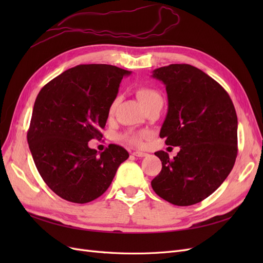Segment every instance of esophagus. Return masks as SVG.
Instances as JSON below:
<instances>
[{"mask_svg": "<svg viewBox=\"0 0 263 263\" xmlns=\"http://www.w3.org/2000/svg\"><path fill=\"white\" fill-rule=\"evenodd\" d=\"M133 155H134L135 157H139V158L147 157V156H148L146 153H141V151H138V150H136V151H133Z\"/></svg>", "mask_w": 263, "mask_h": 263, "instance_id": "1", "label": "esophagus"}]
</instances>
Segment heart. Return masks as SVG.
<instances>
[{"label":"heart","instance_id":"1","mask_svg":"<svg viewBox=\"0 0 263 263\" xmlns=\"http://www.w3.org/2000/svg\"><path fill=\"white\" fill-rule=\"evenodd\" d=\"M136 95L137 99L139 100V102L142 104L145 108H148L150 105H153L154 103H156L157 101L162 100L161 95L159 94L156 90L151 89V87H138L136 90ZM117 101L115 100L112 104H110L109 107V113H113L115 106H116ZM146 136L145 133L142 132H136V130H128L124 134H122L119 136V139H122L126 144H129L133 146H141L142 140H144Z\"/></svg>","mask_w":263,"mask_h":263}]
</instances>
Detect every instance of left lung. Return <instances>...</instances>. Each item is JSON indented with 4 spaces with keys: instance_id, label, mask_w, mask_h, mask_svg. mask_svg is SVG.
<instances>
[{
    "instance_id": "obj_1",
    "label": "left lung",
    "mask_w": 263,
    "mask_h": 263,
    "mask_svg": "<svg viewBox=\"0 0 263 263\" xmlns=\"http://www.w3.org/2000/svg\"><path fill=\"white\" fill-rule=\"evenodd\" d=\"M164 83L168 114L160 130L165 144L180 146L173 159L160 150V173L151 181L155 192L178 206L200 203L216 191L237 157V114L226 90L186 63L154 70Z\"/></svg>"
}]
</instances>
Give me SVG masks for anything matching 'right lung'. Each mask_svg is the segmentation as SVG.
Returning <instances> with one entry per match:
<instances>
[{
    "mask_svg": "<svg viewBox=\"0 0 263 263\" xmlns=\"http://www.w3.org/2000/svg\"><path fill=\"white\" fill-rule=\"evenodd\" d=\"M130 72L110 65H79L38 93L27 141L36 168L53 192L72 203L100 197L129 154L110 144L98 156L87 142L102 138L119 83Z\"/></svg>",
    "mask_w": 263,
    "mask_h": 263,
    "instance_id": "obj_1",
    "label": "right lung"
}]
</instances>
